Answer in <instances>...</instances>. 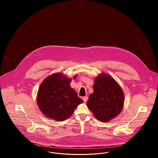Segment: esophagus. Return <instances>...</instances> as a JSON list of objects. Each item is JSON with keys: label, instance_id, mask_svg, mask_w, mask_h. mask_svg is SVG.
<instances>
[{"label": "esophagus", "instance_id": "34e87169", "mask_svg": "<svg viewBox=\"0 0 158 158\" xmlns=\"http://www.w3.org/2000/svg\"><path fill=\"white\" fill-rule=\"evenodd\" d=\"M82 99L84 102H86L88 99V97H83Z\"/></svg>", "mask_w": 158, "mask_h": 158}]
</instances>
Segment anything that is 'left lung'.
<instances>
[{"mask_svg":"<svg viewBox=\"0 0 158 158\" xmlns=\"http://www.w3.org/2000/svg\"><path fill=\"white\" fill-rule=\"evenodd\" d=\"M94 93L87 106L98 120L106 122L118 115L123 109L124 97L120 86L110 76L102 74L95 79Z\"/></svg>","mask_w":158,"mask_h":158,"instance_id":"left-lung-1","label":"left lung"}]
</instances>
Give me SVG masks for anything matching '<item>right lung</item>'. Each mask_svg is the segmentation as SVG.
Segmentation results:
<instances>
[{
	"label": "right lung",
	"instance_id": "right-lung-1",
	"mask_svg": "<svg viewBox=\"0 0 158 158\" xmlns=\"http://www.w3.org/2000/svg\"><path fill=\"white\" fill-rule=\"evenodd\" d=\"M70 79L57 73L47 77L41 83L37 101L46 117L54 120H66L82 103L76 92L70 87Z\"/></svg>",
	"mask_w": 158,
	"mask_h": 158
}]
</instances>
